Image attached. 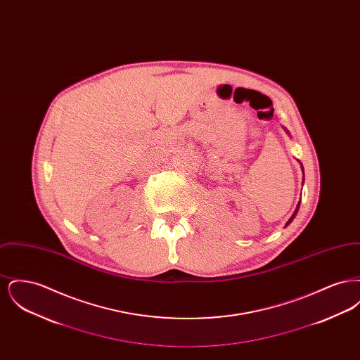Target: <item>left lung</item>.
<instances>
[{
    "mask_svg": "<svg viewBox=\"0 0 360 360\" xmlns=\"http://www.w3.org/2000/svg\"><path fill=\"white\" fill-rule=\"evenodd\" d=\"M283 129H285V131H286V134H288V135H290V134H289V131H288V129H286V128H285V127H283ZM301 170H302V172H304V166H302V163H301ZM302 185H304V179H302ZM300 204H301V200H300V201H298V204H297V207H295V210H294V213H292V214H291V217H290V219H289V221H288V223H286V225H285V226H288V225H290L291 221H292V220H294V217H295V216H297V213H298V209H300Z\"/></svg>",
    "mask_w": 360,
    "mask_h": 360,
    "instance_id": "1",
    "label": "left lung"
}]
</instances>
